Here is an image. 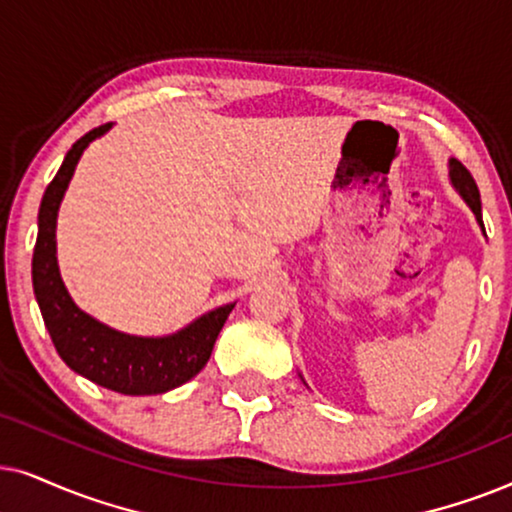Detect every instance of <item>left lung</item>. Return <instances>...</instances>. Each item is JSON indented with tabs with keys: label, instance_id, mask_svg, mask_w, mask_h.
I'll return each instance as SVG.
<instances>
[{
	"label": "left lung",
	"instance_id": "obj_1",
	"mask_svg": "<svg viewBox=\"0 0 512 512\" xmlns=\"http://www.w3.org/2000/svg\"><path fill=\"white\" fill-rule=\"evenodd\" d=\"M449 180H452L456 192L461 194V199L468 203V208L475 213V220H478L480 227L485 229V224H482V203H480L478 185H475L473 175L468 173L466 166H463L461 161L449 159Z\"/></svg>",
	"mask_w": 512,
	"mask_h": 512
}]
</instances>
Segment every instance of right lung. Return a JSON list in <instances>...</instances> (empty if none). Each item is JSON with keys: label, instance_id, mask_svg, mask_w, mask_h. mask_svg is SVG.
<instances>
[{"label": "right lung", "instance_id": "obj_1", "mask_svg": "<svg viewBox=\"0 0 512 512\" xmlns=\"http://www.w3.org/2000/svg\"><path fill=\"white\" fill-rule=\"evenodd\" d=\"M112 124L74 142L39 206V231L32 255V285L51 342L67 367L93 384L124 395H156L182 386L206 367L215 339L236 302L203 313L175 335L135 337L112 330L72 302L56 257V220L65 189L84 149Z\"/></svg>", "mask_w": 512, "mask_h": 512}]
</instances>
